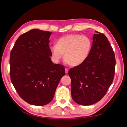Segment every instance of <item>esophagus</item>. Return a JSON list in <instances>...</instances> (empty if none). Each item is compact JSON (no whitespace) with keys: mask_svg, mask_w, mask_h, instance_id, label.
Returning <instances> with one entry per match:
<instances>
[{"mask_svg":"<svg viewBox=\"0 0 127 127\" xmlns=\"http://www.w3.org/2000/svg\"><path fill=\"white\" fill-rule=\"evenodd\" d=\"M65 72H66V74H67L68 72V69L67 68H65Z\"/></svg>","mask_w":127,"mask_h":127,"instance_id":"34e87169","label":"esophagus"}]
</instances>
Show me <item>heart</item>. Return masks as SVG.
Listing matches in <instances>:
<instances>
[{"label":"heart","instance_id":"obj_1","mask_svg":"<svg viewBox=\"0 0 127 127\" xmlns=\"http://www.w3.org/2000/svg\"><path fill=\"white\" fill-rule=\"evenodd\" d=\"M92 42L88 37L79 34H69L61 37L56 45L51 47L52 57L56 62L64 56L65 62L72 67L85 62L92 49Z\"/></svg>","mask_w":127,"mask_h":127}]
</instances>
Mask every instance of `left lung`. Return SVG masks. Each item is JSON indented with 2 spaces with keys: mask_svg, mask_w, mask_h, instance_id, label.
I'll list each match as a JSON object with an SVG mask.
<instances>
[{
  "mask_svg": "<svg viewBox=\"0 0 127 127\" xmlns=\"http://www.w3.org/2000/svg\"><path fill=\"white\" fill-rule=\"evenodd\" d=\"M95 32L87 59L68 71L72 98L82 105H92L100 101L114 78L116 59L112 48L104 34Z\"/></svg>",
  "mask_w": 127,
  "mask_h": 127,
  "instance_id": "left-lung-1",
  "label": "left lung"
}]
</instances>
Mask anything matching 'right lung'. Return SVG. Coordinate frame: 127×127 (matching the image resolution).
I'll use <instances>...</instances> for the list:
<instances>
[{
	"mask_svg": "<svg viewBox=\"0 0 127 127\" xmlns=\"http://www.w3.org/2000/svg\"><path fill=\"white\" fill-rule=\"evenodd\" d=\"M52 32L32 29L19 37L10 55V79L20 96L31 105L42 106L54 97L64 68L54 64L49 48Z\"/></svg>",
	"mask_w": 127,
	"mask_h": 127,
	"instance_id": "add662e5",
	"label": "right lung"
}]
</instances>
